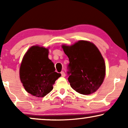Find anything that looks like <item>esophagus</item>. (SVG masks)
Returning a JSON list of instances; mask_svg holds the SVG:
<instances>
[{
  "label": "esophagus",
  "instance_id": "obj_1",
  "mask_svg": "<svg viewBox=\"0 0 128 128\" xmlns=\"http://www.w3.org/2000/svg\"><path fill=\"white\" fill-rule=\"evenodd\" d=\"M61 76H62V77H65V73H64V71L61 72Z\"/></svg>",
  "mask_w": 128,
  "mask_h": 128
}]
</instances>
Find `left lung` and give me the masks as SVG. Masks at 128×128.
Masks as SVG:
<instances>
[{"label":"left lung","mask_w":128,"mask_h":128,"mask_svg":"<svg viewBox=\"0 0 128 128\" xmlns=\"http://www.w3.org/2000/svg\"><path fill=\"white\" fill-rule=\"evenodd\" d=\"M62 47L69 58L68 81L72 88L84 95L96 92L106 76V64L97 47L83 40Z\"/></svg>","instance_id":"1"}]
</instances>
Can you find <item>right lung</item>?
<instances>
[{"label":"right lung","instance_id":"add662e5","mask_svg":"<svg viewBox=\"0 0 128 128\" xmlns=\"http://www.w3.org/2000/svg\"><path fill=\"white\" fill-rule=\"evenodd\" d=\"M48 49L31 46L24 55L20 68V78L25 90L38 97L51 92L56 80L61 76L55 72L54 63L48 58Z\"/></svg>","mask_w":128,"mask_h":128}]
</instances>
